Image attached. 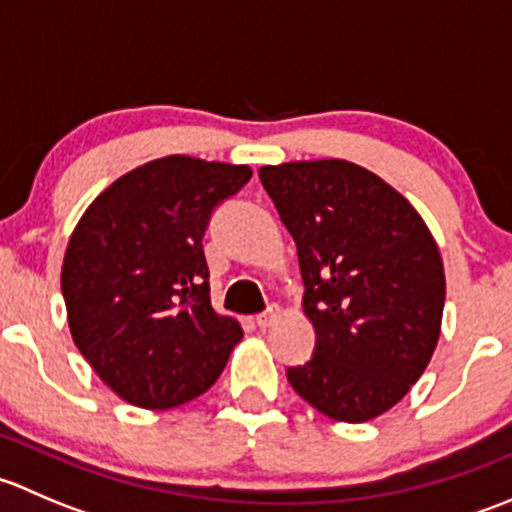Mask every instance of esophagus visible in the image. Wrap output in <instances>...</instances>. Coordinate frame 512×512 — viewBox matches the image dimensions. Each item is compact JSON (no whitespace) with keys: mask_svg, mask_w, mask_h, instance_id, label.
I'll list each match as a JSON object with an SVG mask.
<instances>
[{"mask_svg":"<svg viewBox=\"0 0 512 512\" xmlns=\"http://www.w3.org/2000/svg\"><path fill=\"white\" fill-rule=\"evenodd\" d=\"M277 312H280V309H277V304H272V307H267V312L257 314V327H260V329L272 327V322L277 319Z\"/></svg>","mask_w":512,"mask_h":512,"instance_id":"1","label":"esophagus"}]
</instances>
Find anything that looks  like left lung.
Listing matches in <instances>:
<instances>
[{"label": "left lung", "mask_w": 512, "mask_h": 512, "mask_svg": "<svg viewBox=\"0 0 512 512\" xmlns=\"http://www.w3.org/2000/svg\"><path fill=\"white\" fill-rule=\"evenodd\" d=\"M260 180L294 237L317 342L287 379L307 404L361 423L399 404L441 334L446 277L409 200L349 160L265 165Z\"/></svg>", "instance_id": "1"}]
</instances>
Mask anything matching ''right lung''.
Masks as SVG:
<instances>
[{
    "label": "right lung",
    "instance_id": "right-lung-1",
    "mask_svg": "<svg viewBox=\"0 0 512 512\" xmlns=\"http://www.w3.org/2000/svg\"><path fill=\"white\" fill-rule=\"evenodd\" d=\"M250 178L247 165L160 158L108 185L76 225L61 267L71 337L128 404L193 401L242 339L210 304L203 235Z\"/></svg>",
    "mask_w": 512,
    "mask_h": 512
}]
</instances>
